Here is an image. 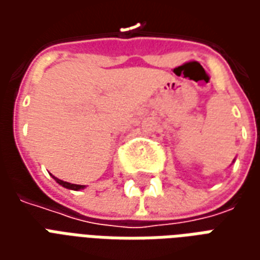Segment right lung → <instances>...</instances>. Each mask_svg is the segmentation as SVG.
Masks as SVG:
<instances>
[{
    "instance_id": "obj_1",
    "label": "right lung",
    "mask_w": 260,
    "mask_h": 260,
    "mask_svg": "<svg viewBox=\"0 0 260 260\" xmlns=\"http://www.w3.org/2000/svg\"><path fill=\"white\" fill-rule=\"evenodd\" d=\"M55 178V177H54ZM55 181L58 182L59 185H62L64 188H68V189H74V191H79V189H83L85 185H76V184H71V182H65L62 180H58V178H55Z\"/></svg>"
}]
</instances>
